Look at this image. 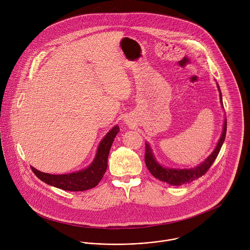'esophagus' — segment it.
Here are the masks:
<instances>
[{"instance_id": "1", "label": "esophagus", "mask_w": 250, "mask_h": 250, "mask_svg": "<svg viewBox=\"0 0 250 250\" xmlns=\"http://www.w3.org/2000/svg\"><path fill=\"white\" fill-rule=\"evenodd\" d=\"M128 123H129V122H128ZM128 123H127V124H128Z\"/></svg>"}]
</instances>
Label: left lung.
<instances>
[{"label": "left lung", "instance_id": "1", "mask_svg": "<svg viewBox=\"0 0 250 250\" xmlns=\"http://www.w3.org/2000/svg\"><path fill=\"white\" fill-rule=\"evenodd\" d=\"M217 87L219 90L220 103H221V105H223L222 96H221L219 86L217 85ZM226 129H227V120L225 118L221 137L217 143L216 147L214 148L213 153L203 163H201L199 166H197L195 167L181 169V168H167V167H162L156 161V159L153 155L152 149H151L149 143H145V157H144L145 165H146L148 170L151 172V174L155 178L159 179L162 182H167V184H169L171 186H181L183 184L190 183V182L203 176L208 171V169L211 167V166L213 165L214 160L216 159V157L220 151L222 144L224 143L225 136H226Z\"/></svg>", "mask_w": 250, "mask_h": 250}]
</instances>
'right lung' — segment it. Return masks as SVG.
<instances>
[{"label": "right lung", "instance_id": "1", "mask_svg": "<svg viewBox=\"0 0 250 250\" xmlns=\"http://www.w3.org/2000/svg\"><path fill=\"white\" fill-rule=\"evenodd\" d=\"M119 132V127L114 126L99 143L96 156L91 165L85 169L68 174H49L44 173L32 167L33 172L42 182L68 191H83L92 188L102 180L107 167V157L115 136Z\"/></svg>", "mask_w": 250, "mask_h": 250}]
</instances>
